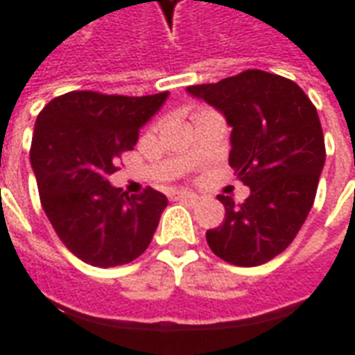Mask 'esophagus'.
Here are the masks:
<instances>
[{
  "mask_svg": "<svg viewBox=\"0 0 355 355\" xmlns=\"http://www.w3.org/2000/svg\"><path fill=\"white\" fill-rule=\"evenodd\" d=\"M173 198L175 200H180V201H196L198 200V196L193 192H175L173 193Z\"/></svg>",
  "mask_w": 355,
  "mask_h": 355,
  "instance_id": "34e87169",
  "label": "esophagus"
}]
</instances>
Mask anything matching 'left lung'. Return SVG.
<instances>
[{
    "label": "left lung",
    "instance_id": "obj_1",
    "mask_svg": "<svg viewBox=\"0 0 355 355\" xmlns=\"http://www.w3.org/2000/svg\"><path fill=\"white\" fill-rule=\"evenodd\" d=\"M186 91L230 125L228 163L251 188L241 205L216 196L226 216L205 234L211 251L236 266L272 261L291 245L313 205L325 163L318 110L295 81L262 70Z\"/></svg>",
    "mask_w": 355,
    "mask_h": 355
}]
</instances>
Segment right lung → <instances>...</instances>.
<instances>
[{"label":"right lung","mask_w":355,"mask_h":355,"mask_svg":"<svg viewBox=\"0 0 355 355\" xmlns=\"http://www.w3.org/2000/svg\"><path fill=\"white\" fill-rule=\"evenodd\" d=\"M167 96L72 91L35 119L30 163L43 211L60 241L91 266L127 264L154 238L167 198L154 188L127 196L108 178Z\"/></svg>","instance_id":"add662e5"}]
</instances>
